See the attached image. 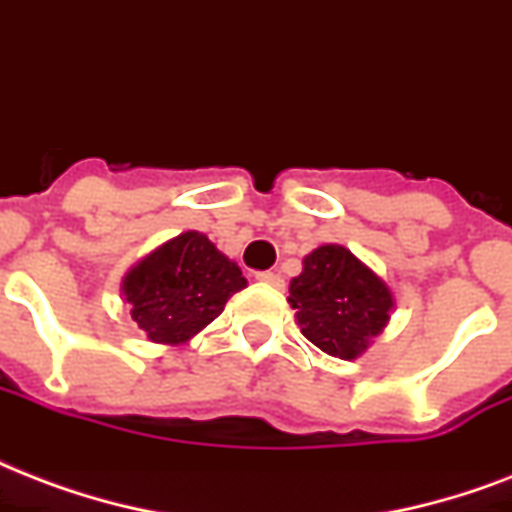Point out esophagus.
Wrapping results in <instances>:
<instances>
[{
  "instance_id": "34e87169",
  "label": "esophagus",
  "mask_w": 512,
  "mask_h": 512,
  "mask_svg": "<svg viewBox=\"0 0 512 512\" xmlns=\"http://www.w3.org/2000/svg\"><path fill=\"white\" fill-rule=\"evenodd\" d=\"M256 280H261L264 285H272V288H283V277L277 275V272H259Z\"/></svg>"
}]
</instances>
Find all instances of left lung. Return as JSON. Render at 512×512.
<instances>
[{
	"label": "left lung",
	"mask_w": 512,
	"mask_h": 512,
	"mask_svg": "<svg viewBox=\"0 0 512 512\" xmlns=\"http://www.w3.org/2000/svg\"><path fill=\"white\" fill-rule=\"evenodd\" d=\"M301 267L288 288L301 334L334 358H360L390 323V285L344 245H320Z\"/></svg>",
	"instance_id": "obj_1"
}]
</instances>
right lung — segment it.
I'll use <instances>...</instances> for the list:
<instances>
[{
    "mask_svg": "<svg viewBox=\"0 0 512 512\" xmlns=\"http://www.w3.org/2000/svg\"><path fill=\"white\" fill-rule=\"evenodd\" d=\"M248 280L202 232H181L133 264L122 277L130 318L154 344L189 342L224 312Z\"/></svg>",
    "mask_w": 512,
    "mask_h": 512,
    "instance_id": "1",
    "label": "right lung"
}]
</instances>
